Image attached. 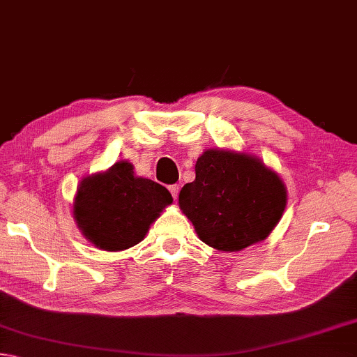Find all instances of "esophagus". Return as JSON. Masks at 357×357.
<instances>
[{
    "label": "esophagus",
    "mask_w": 357,
    "mask_h": 357,
    "mask_svg": "<svg viewBox=\"0 0 357 357\" xmlns=\"http://www.w3.org/2000/svg\"><path fill=\"white\" fill-rule=\"evenodd\" d=\"M169 191H171V194H172V197L177 200V197H178V191H180V186H178V185H171V186H169Z\"/></svg>",
    "instance_id": "esophagus-1"
}]
</instances>
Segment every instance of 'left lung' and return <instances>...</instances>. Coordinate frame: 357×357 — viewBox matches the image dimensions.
<instances>
[{"instance_id": "8db88e82", "label": "left lung", "mask_w": 357, "mask_h": 357, "mask_svg": "<svg viewBox=\"0 0 357 357\" xmlns=\"http://www.w3.org/2000/svg\"><path fill=\"white\" fill-rule=\"evenodd\" d=\"M287 188L259 157L205 149L196 180L178 194V206L197 236L219 252H241L264 241L283 216Z\"/></svg>"}]
</instances>
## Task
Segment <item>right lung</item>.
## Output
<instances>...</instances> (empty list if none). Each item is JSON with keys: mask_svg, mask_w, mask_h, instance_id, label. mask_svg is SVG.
I'll return each instance as SVG.
<instances>
[{"mask_svg": "<svg viewBox=\"0 0 357 357\" xmlns=\"http://www.w3.org/2000/svg\"><path fill=\"white\" fill-rule=\"evenodd\" d=\"M171 204L172 196L165 186L138 177L130 161L119 160L109 169L80 180L73 218L90 244L121 252L143 241Z\"/></svg>", "mask_w": 357, "mask_h": 357, "instance_id": "1", "label": "right lung"}]
</instances>
